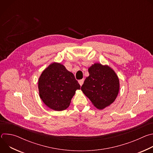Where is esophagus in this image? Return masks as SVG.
Masks as SVG:
<instances>
[{"mask_svg": "<svg viewBox=\"0 0 153 153\" xmlns=\"http://www.w3.org/2000/svg\"><path fill=\"white\" fill-rule=\"evenodd\" d=\"M83 82H84V79H81V80H79V84H80V86L82 85V84L83 83Z\"/></svg>", "mask_w": 153, "mask_h": 153, "instance_id": "esophagus-1", "label": "esophagus"}]
</instances>
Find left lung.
<instances>
[{
	"mask_svg": "<svg viewBox=\"0 0 153 153\" xmlns=\"http://www.w3.org/2000/svg\"><path fill=\"white\" fill-rule=\"evenodd\" d=\"M88 72L81 90L96 108L102 110L116 100L120 90L119 77L110 66L100 63L93 64Z\"/></svg>",
	"mask_w": 153,
	"mask_h": 153,
	"instance_id": "8db88e82",
	"label": "left lung"
}]
</instances>
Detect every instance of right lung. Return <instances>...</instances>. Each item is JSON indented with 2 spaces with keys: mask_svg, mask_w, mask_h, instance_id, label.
<instances>
[{
  "mask_svg": "<svg viewBox=\"0 0 153 153\" xmlns=\"http://www.w3.org/2000/svg\"><path fill=\"white\" fill-rule=\"evenodd\" d=\"M38 89L39 96L45 105L53 110L59 111L68 108L80 86L74 74L63 64L53 62L40 76Z\"/></svg>",
  "mask_w": 153,
  "mask_h": 153,
  "instance_id": "obj_1",
  "label": "right lung"
}]
</instances>
